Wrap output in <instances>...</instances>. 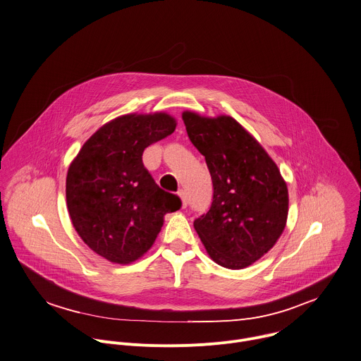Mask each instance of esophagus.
Returning a JSON list of instances; mask_svg holds the SVG:
<instances>
[{"label":"esophagus","instance_id":"esophagus-1","mask_svg":"<svg viewBox=\"0 0 361 361\" xmlns=\"http://www.w3.org/2000/svg\"><path fill=\"white\" fill-rule=\"evenodd\" d=\"M178 195H180V198H181V205H183V208H185V207L188 205V197H187V192H185L184 190H181V191L178 192Z\"/></svg>","mask_w":361,"mask_h":361}]
</instances>
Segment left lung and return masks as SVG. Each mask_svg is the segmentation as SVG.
Returning a JSON list of instances; mask_svg holds the SVG:
<instances>
[{"mask_svg": "<svg viewBox=\"0 0 361 361\" xmlns=\"http://www.w3.org/2000/svg\"><path fill=\"white\" fill-rule=\"evenodd\" d=\"M191 143L205 156L214 195L194 228L211 259L239 270L266 255L281 236L288 215V190L277 164L233 118L185 111Z\"/></svg>", "mask_w": 361, "mask_h": 361, "instance_id": "8db88e82", "label": "left lung"}]
</instances>
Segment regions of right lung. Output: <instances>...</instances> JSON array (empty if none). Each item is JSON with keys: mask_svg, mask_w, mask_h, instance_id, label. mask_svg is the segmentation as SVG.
<instances>
[{"mask_svg": "<svg viewBox=\"0 0 361 361\" xmlns=\"http://www.w3.org/2000/svg\"><path fill=\"white\" fill-rule=\"evenodd\" d=\"M174 129V118L164 112L119 116L99 128L70 164L66 200L73 226L112 263L143 256L163 216L181 208V200L161 190L142 161L143 150Z\"/></svg>", "mask_w": 361, "mask_h": 361, "instance_id": "obj_1", "label": "right lung"}]
</instances>
